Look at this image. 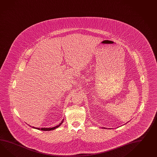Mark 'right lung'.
<instances>
[{
    "instance_id": "1",
    "label": "right lung",
    "mask_w": 157,
    "mask_h": 157,
    "mask_svg": "<svg viewBox=\"0 0 157 157\" xmlns=\"http://www.w3.org/2000/svg\"><path fill=\"white\" fill-rule=\"evenodd\" d=\"M63 122V120L61 122L57 125V126H54V127H53V128H42L41 129H40V128H35V129H38V130H40V129H41V130H44V131H50V130H54V129H56V128H57L58 127H59V126H60L62 124V122Z\"/></svg>"
}]
</instances>
